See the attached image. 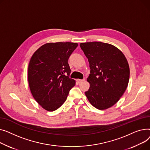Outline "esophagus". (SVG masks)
Masks as SVG:
<instances>
[{
	"instance_id": "34e87169",
	"label": "esophagus",
	"mask_w": 150,
	"mask_h": 150,
	"mask_svg": "<svg viewBox=\"0 0 150 150\" xmlns=\"http://www.w3.org/2000/svg\"><path fill=\"white\" fill-rule=\"evenodd\" d=\"M84 81H85V79H77V82L79 83H82V82H83Z\"/></svg>"
}]
</instances>
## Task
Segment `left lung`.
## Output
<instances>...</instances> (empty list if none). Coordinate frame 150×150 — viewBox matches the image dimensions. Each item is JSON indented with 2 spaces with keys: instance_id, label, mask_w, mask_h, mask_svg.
Returning a JSON list of instances; mask_svg holds the SVG:
<instances>
[{
  "instance_id": "obj_1",
  "label": "left lung",
  "mask_w": 150,
  "mask_h": 150,
  "mask_svg": "<svg viewBox=\"0 0 150 150\" xmlns=\"http://www.w3.org/2000/svg\"><path fill=\"white\" fill-rule=\"evenodd\" d=\"M88 59L90 84L85 93L91 104L99 110L107 109L117 102L125 91L129 79L128 61L117 48L101 42L81 43Z\"/></svg>"
}]
</instances>
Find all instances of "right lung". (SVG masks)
Segmentation results:
<instances>
[{
	"label": "right lung",
	"instance_id": "1",
	"mask_svg": "<svg viewBox=\"0 0 150 150\" xmlns=\"http://www.w3.org/2000/svg\"><path fill=\"white\" fill-rule=\"evenodd\" d=\"M78 46L77 43H48L32 56L28 69L30 88L34 99L42 108L53 111L67 100L76 82L69 78L68 60Z\"/></svg>",
	"mask_w": 150,
	"mask_h": 150
}]
</instances>
